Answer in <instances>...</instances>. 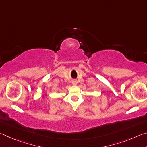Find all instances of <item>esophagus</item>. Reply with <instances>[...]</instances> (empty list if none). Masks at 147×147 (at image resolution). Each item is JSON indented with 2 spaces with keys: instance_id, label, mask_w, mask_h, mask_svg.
<instances>
[{
  "instance_id": "1",
  "label": "esophagus",
  "mask_w": 147,
  "mask_h": 147,
  "mask_svg": "<svg viewBox=\"0 0 147 147\" xmlns=\"http://www.w3.org/2000/svg\"><path fill=\"white\" fill-rule=\"evenodd\" d=\"M72 83H73V85H76V84H77L76 81V80H73V82H72Z\"/></svg>"
}]
</instances>
